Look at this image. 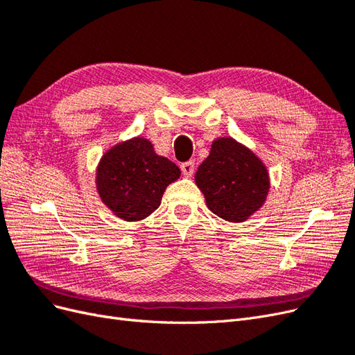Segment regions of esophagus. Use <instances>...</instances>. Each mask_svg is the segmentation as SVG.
<instances>
[{
    "mask_svg": "<svg viewBox=\"0 0 355 355\" xmlns=\"http://www.w3.org/2000/svg\"><path fill=\"white\" fill-rule=\"evenodd\" d=\"M180 170L187 178H191L192 173H194V161H187V163H182Z\"/></svg>",
    "mask_w": 355,
    "mask_h": 355,
    "instance_id": "esophagus-1",
    "label": "esophagus"
}]
</instances>
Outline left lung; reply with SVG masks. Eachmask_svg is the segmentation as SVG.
<instances>
[{"label":"left lung","instance_id":"1","mask_svg":"<svg viewBox=\"0 0 355 355\" xmlns=\"http://www.w3.org/2000/svg\"><path fill=\"white\" fill-rule=\"evenodd\" d=\"M196 184L210 211L228 222H244L266 201L270 173L249 148L232 137H218L197 170Z\"/></svg>","mask_w":355,"mask_h":355}]
</instances>
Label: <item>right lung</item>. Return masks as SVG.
Wrapping results in <instances>:
<instances>
[{
	"instance_id": "1",
	"label": "right lung",
	"mask_w": 355,
	"mask_h": 355,
	"mask_svg": "<svg viewBox=\"0 0 355 355\" xmlns=\"http://www.w3.org/2000/svg\"><path fill=\"white\" fill-rule=\"evenodd\" d=\"M179 176L173 161L157 155L153 144L137 136L103 154L96 170V188L115 216L136 222L159 207L166 188Z\"/></svg>"
}]
</instances>
